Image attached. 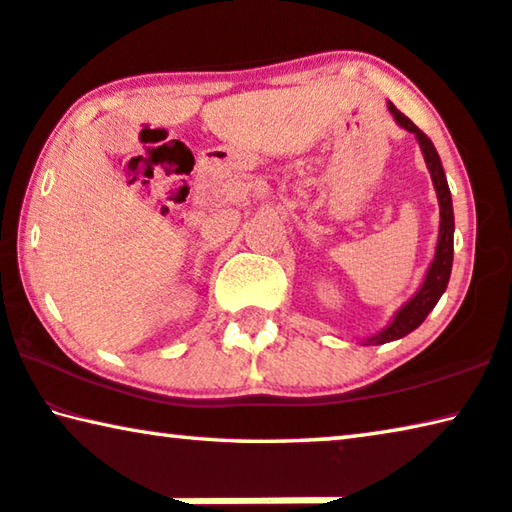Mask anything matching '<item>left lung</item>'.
I'll use <instances>...</instances> for the list:
<instances>
[{
  "label": "left lung",
  "instance_id": "obj_1",
  "mask_svg": "<svg viewBox=\"0 0 512 512\" xmlns=\"http://www.w3.org/2000/svg\"><path fill=\"white\" fill-rule=\"evenodd\" d=\"M389 112L393 114V119L400 125V128L410 130L419 139L421 153L426 157L432 185H435L437 192V201H439V238H437V249H435V258L426 272V279H423L421 288L416 290V295L410 302L403 304L393 320L387 327L382 329L380 334H375L368 338V345H382L389 341H398V338L407 336L414 332L416 327L421 325L423 320L428 318V313L435 309V304L439 302V297L444 295V290L448 286V279H451V267H453V231H455V222H453V201H451V190H448L446 176H444V167L442 160L432 146V141L423 135V132L416 128V125L407 119L403 112H398L396 107L389 102Z\"/></svg>",
  "mask_w": 512,
  "mask_h": 512
}]
</instances>
